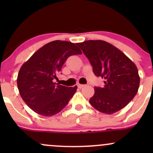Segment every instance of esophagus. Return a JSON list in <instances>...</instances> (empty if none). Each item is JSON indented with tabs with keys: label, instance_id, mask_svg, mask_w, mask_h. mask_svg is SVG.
<instances>
[{
	"label": "esophagus",
	"instance_id": "esophagus-1",
	"mask_svg": "<svg viewBox=\"0 0 153 153\" xmlns=\"http://www.w3.org/2000/svg\"><path fill=\"white\" fill-rule=\"evenodd\" d=\"M85 86V85H82V84H78V87L79 88H83Z\"/></svg>",
	"mask_w": 153,
	"mask_h": 153
}]
</instances>
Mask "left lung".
I'll return each instance as SVG.
<instances>
[{
    "instance_id": "obj_1",
    "label": "left lung",
    "mask_w": 153,
    "mask_h": 153,
    "mask_svg": "<svg viewBox=\"0 0 153 153\" xmlns=\"http://www.w3.org/2000/svg\"><path fill=\"white\" fill-rule=\"evenodd\" d=\"M97 77L104 79V86L95 87L91 105L101 113L112 114L134 99L140 86L137 66L118 48L103 40L78 43Z\"/></svg>"
}]
</instances>
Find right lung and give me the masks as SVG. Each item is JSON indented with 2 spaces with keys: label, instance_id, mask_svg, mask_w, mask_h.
<instances>
[{
  "label": "right lung",
  "instance_id": "add662e5",
  "mask_svg": "<svg viewBox=\"0 0 153 153\" xmlns=\"http://www.w3.org/2000/svg\"><path fill=\"white\" fill-rule=\"evenodd\" d=\"M82 54L74 43L51 42L44 45L23 64L17 85L21 97L36 113L45 117L57 114L75 94L77 85L66 87L54 82L67 59Z\"/></svg>",
  "mask_w": 153,
  "mask_h": 153
}]
</instances>
